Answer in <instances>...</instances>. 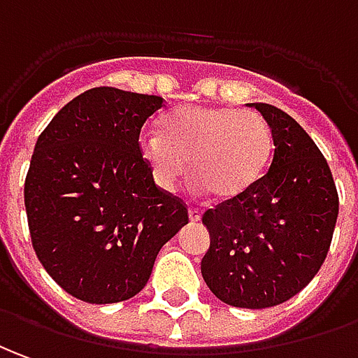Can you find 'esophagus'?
Masks as SVG:
<instances>
[{
    "label": "esophagus",
    "mask_w": 358,
    "mask_h": 358,
    "mask_svg": "<svg viewBox=\"0 0 358 358\" xmlns=\"http://www.w3.org/2000/svg\"><path fill=\"white\" fill-rule=\"evenodd\" d=\"M201 216H203V212L199 210V208H189V220L191 222H199Z\"/></svg>",
    "instance_id": "obj_1"
}]
</instances>
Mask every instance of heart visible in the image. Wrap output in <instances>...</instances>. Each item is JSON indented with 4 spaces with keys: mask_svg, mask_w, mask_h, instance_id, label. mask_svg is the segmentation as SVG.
Wrapping results in <instances>:
<instances>
[{
    "mask_svg": "<svg viewBox=\"0 0 358 358\" xmlns=\"http://www.w3.org/2000/svg\"><path fill=\"white\" fill-rule=\"evenodd\" d=\"M140 154L164 191L173 189L189 162L196 193L231 201L267 171L273 132L255 110L187 105L164 118L162 134L140 136Z\"/></svg>",
    "mask_w": 358,
    "mask_h": 358,
    "instance_id": "1",
    "label": "heart"
}]
</instances>
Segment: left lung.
Returning a JSON list of instances; mask_svg holds the SVG:
<instances>
[{
  "mask_svg": "<svg viewBox=\"0 0 358 358\" xmlns=\"http://www.w3.org/2000/svg\"><path fill=\"white\" fill-rule=\"evenodd\" d=\"M250 107L271 127L273 159L251 189L204 212L210 248L201 273L222 302L261 310L290 300L315 277L334 238L339 196L306 130L273 105Z\"/></svg>",
  "mask_w": 358,
  "mask_h": 358,
  "instance_id": "obj_1",
  "label": "left lung"
}]
</instances>
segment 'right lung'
<instances>
[{
    "instance_id": "1",
    "label": "right lung",
    "mask_w": 358,
    "mask_h": 358,
    "mask_svg": "<svg viewBox=\"0 0 358 358\" xmlns=\"http://www.w3.org/2000/svg\"><path fill=\"white\" fill-rule=\"evenodd\" d=\"M164 99L95 87L56 113L36 140L24 208L36 257L68 294L113 304L146 287L155 257L189 224L159 191L140 130Z\"/></svg>"
}]
</instances>
